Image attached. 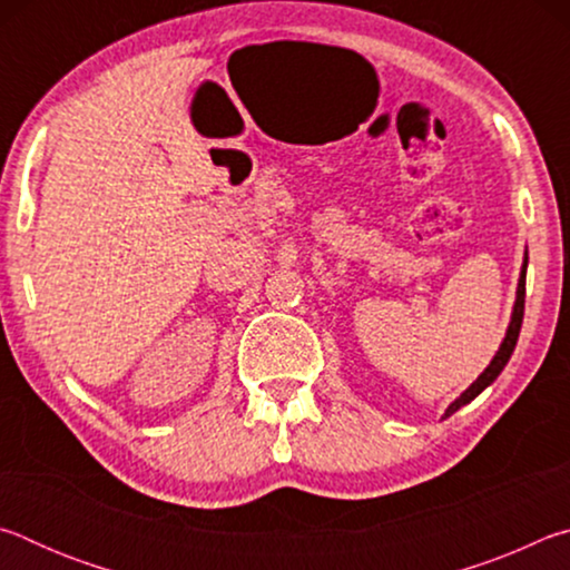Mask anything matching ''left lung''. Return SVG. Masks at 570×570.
<instances>
[{"mask_svg":"<svg viewBox=\"0 0 570 570\" xmlns=\"http://www.w3.org/2000/svg\"><path fill=\"white\" fill-rule=\"evenodd\" d=\"M525 272H528V250H525V258H523V268H520V278H518V292H515V304H513V316H510V324H508V332H505V340L500 342V350L495 352L493 362L485 366V372L480 374V377L470 384V387L460 394V397L450 404L445 410V417L450 414H455L462 404H468L478 397V394L490 387L498 380V374L505 370V364L510 360V354H513L515 344H518V334H520V324H523V308H525Z\"/></svg>","mask_w":570,"mask_h":570,"instance_id":"obj_1","label":"left lung"}]
</instances>
